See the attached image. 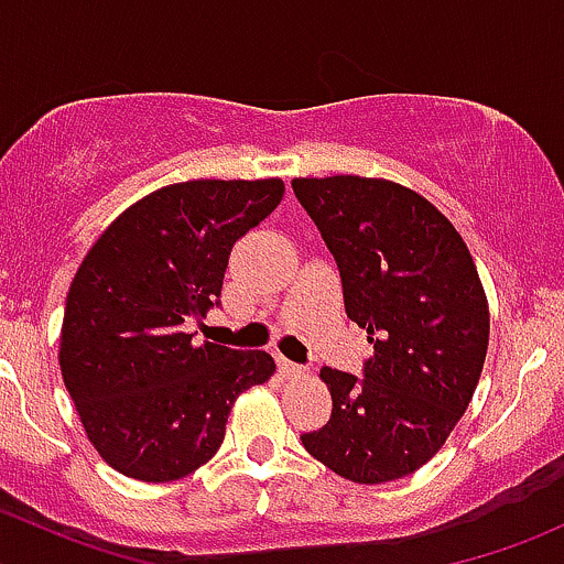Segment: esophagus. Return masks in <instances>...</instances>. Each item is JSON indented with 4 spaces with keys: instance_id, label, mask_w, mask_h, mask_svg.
<instances>
[{
    "instance_id": "esophagus-1",
    "label": "esophagus",
    "mask_w": 564,
    "mask_h": 564,
    "mask_svg": "<svg viewBox=\"0 0 564 564\" xmlns=\"http://www.w3.org/2000/svg\"><path fill=\"white\" fill-rule=\"evenodd\" d=\"M278 371L283 373V377H297V373H303V368L297 366V362L286 360V357L278 355Z\"/></svg>"
}]
</instances>
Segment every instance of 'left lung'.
Listing matches in <instances>:
<instances>
[{
  "instance_id": "obj_1",
  "label": "left lung",
  "mask_w": 564,
  "mask_h": 564,
  "mask_svg": "<svg viewBox=\"0 0 564 564\" xmlns=\"http://www.w3.org/2000/svg\"><path fill=\"white\" fill-rule=\"evenodd\" d=\"M346 316L373 344L362 377L322 368L327 425L305 451L351 482H390L440 453L471 401L488 349V303L469 248L420 193L368 176H300Z\"/></svg>"
}]
</instances>
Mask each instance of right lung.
Segmentation results:
<instances>
[{"label":"right lung","instance_id":"1","mask_svg":"<svg viewBox=\"0 0 564 564\" xmlns=\"http://www.w3.org/2000/svg\"><path fill=\"white\" fill-rule=\"evenodd\" d=\"M283 198V180H191L150 193L89 248L70 283L59 368L84 431L122 475L169 482L218 453L242 390L275 360L204 340L235 242Z\"/></svg>","mask_w":564,"mask_h":564}]
</instances>
